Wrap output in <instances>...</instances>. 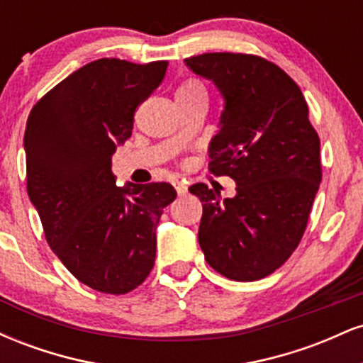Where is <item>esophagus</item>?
I'll return each mask as SVG.
<instances>
[{"label":"esophagus","instance_id":"esophagus-1","mask_svg":"<svg viewBox=\"0 0 363 363\" xmlns=\"http://www.w3.org/2000/svg\"><path fill=\"white\" fill-rule=\"evenodd\" d=\"M174 187H176V191H177L179 196H184V194L187 193L186 182H182V181H174Z\"/></svg>","mask_w":363,"mask_h":363}]
</instances>
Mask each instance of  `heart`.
<instances>
[{
  "label": "heart",
  "mask_w": 363,
  "mask_h": 363,
  "mask_svg": "<svg viewBox=\"0 0 363 363\" xmlns=\"http://www.w3.org/2000/svg\"><path fill=\"white\" fill-rule=\"evenodd\" d=\"M193 91H205L203 83H199L198 80H187L179 86L177 94H193Z\"/></svg>",
  "instance_id": "obj_1"
}]
</instances>
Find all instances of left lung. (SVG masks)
I'll list each match as a JSON object with an SVG mask.
<instances>
[{
  "instance_id": "8db88e82",
  "label": "left lung",
  "mask_w": 363,
  "mask_h": 363,
  "mask_svg": "<svg viewBox=\"0 0 363 363\" xmlns=\"http://www.w3.org/2000/svg\"><path fill=\"white\" fill-rule=\"evenodd\" d=\"M184 62L222 94L208 169L237 184L223 201L203 182L189 187L203 203L199 245L223 277L261 280L297 249L323 177L309 107L297 83L264 57L206 52Z\"/></svg>"
}]
</instances>
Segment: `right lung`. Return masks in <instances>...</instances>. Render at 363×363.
Wrapping results in <instances>:
<instances>
[{
    "mask_svg": "<svg viewBox=\"0 0 363 363\" xmlns=\"http://www.w3.org/2000/svg\"><path fill=\"white\" fill-rule=\"evenodd\" d=\"M167 61H91L32 107L25 128L27 191L48 244L78 281L123 295L155 264L157 225L176 199L167 182L116 186L112 155Z\"/></svg>",
    "mask_w": 363,
    "mask_h": 363,
    "instance_id": "1",
    "label": "right lung"
}]
</instances>
